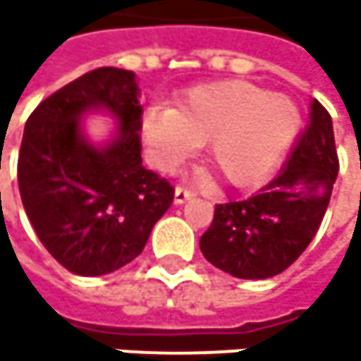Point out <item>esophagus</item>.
Instances as JSON below:
<instances>
[{
	"label": "esophagus",
	"instance_id": "1",
	"mask_svg": "<svg viewBox=\"0 0 361 361\" xmlns=\"http://www.w3.org/2000/svg\"><path fill=\"white\" fill-rule=\"evenodd\" d=\"M192 197H195V192L188 190V188H184V186H177V188H175V203H177V205L186 203V201L192 199Z\"/></svg>",
	"mask_w": 361,
	"mask_h": 361
}]
</instances>
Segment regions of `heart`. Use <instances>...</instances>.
<instances>
[{"label": "heart", "mask_w": 361, "mask_h": 361, "mask_svg": "<svg viewBox=\"0 0 361 361\" xmlns=\"http://www.w3.org/2000/svg\"><path fill=\"white\" fill-rule=\"evenodd\" d=\"M301 130L293 99L243 80L190 88L175 108H149L140 138L149 162L171 173L207 142L205 158L227 184L249 188L269 179Z\"/></svg>", "instance_id": "1"}]
</instances>
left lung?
I'll return each mask as SVG.
<instances>
[{"label":"left lung","mask_w":361,"mask_h":361,"mask_svg":"<svg viewBox=\"0 0 361 361\" xmlns=\"http://www.w3.org/2000/svg\"><path fill=\"white\" fill-rule=\"evenodd\" d=\"M338 177L329 112L312 99L310 123L273 182L245 201L221 203L201 235L203 257L238 279L286 271L316 235Z\"/></svg>","instance_id":"left-lung-1"}]
</instances>
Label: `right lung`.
Here are the masks:
<instances>
[{"label": "right lung", "instance_id": "right-lung-1", "mask_svg": "<svg viewBox=\"0 0 361 361\" xmlns=\"http://www.w3.org/2000/svg\"><path fill=\"white\" fill-rule=\"evenodd\" d=\"M136 73L102 66L62 86L25 123L19 192L43 247L82 277L138 257L173 203V186L140 158L142 106ZM108 114L117 128L94 143L81 121Z\"/></svg>", "mask_w": 361, "mask_h": 361}]
</instances>
